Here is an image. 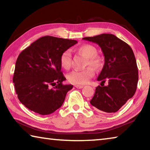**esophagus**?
<instances>
[{
  "label": "esophagus",
  "instance_id": "obj_1",
  "mask_svg": "<svg viewBox=\"0 0 150 150\" xmlns=\"http://www.w3.org/2000/svg\"><path fill=\"white\" fill-rule=\"evenodd\" d=\"M75 87L77 88H82L83 87V85H75Z\"/></svg>",
  "mask_w": 150,
  "mask_h": 150
}]
</instances>
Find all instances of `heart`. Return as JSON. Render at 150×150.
Listing matches in <instances>:
<instances>
[{"label":"heart","instance_id":"b5f03b06","mask_svg":"<svg viewBox=\"0 0 150 150\" xmlns=\"http://www.w3.org/2000/svg\"><path fill=\"white\" fill-rule=\"evenodd\" d=\"M79 54L86 57L85 66H91L95 69H100L104 65V58L97 54V49L93 45L86 44L77 48ZM72 62V55L69 50H65L60 56V64L65 69H70ZM91 67L82 70H74L67 75L69 82L76 85L87 83L94 76V71Z\"/></svg>","mask_w":150,"mask_h":150}]
</instances>
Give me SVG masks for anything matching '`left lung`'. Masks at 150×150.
<instances>
[{
  "label": "left lung",
  "instance_id": "1",
  "mask_svg": "<svg viewBox=\"0 0 150 150\" xmlns=\"http://www.w3.org/2000/svg\"><path fill=\"white\" fill-rule=\"evenodd\" d=\"M83 40L96 43L100 47L105 64L97 81L106 86L98 85L90 103L98 110L116 112L136 93L138 70L133 50L116 35L103 34Z\"/></svg>",
  "mask_w": 150,
  "mask_h": 150
}]
</instances>
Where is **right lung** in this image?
Masks as SVG:
<instances>
[{"mask_svg":"<svg viewBox=\"0 0 150 150\" xmlns=\"http://www.w3.org/2000/svg\"><path fill=\"white\" fill-rule=\"evenodd\" d=\"M77 43L74 40L46 35L20 53L13 83L22 105L42 115L52 114L62 106L73 85L62 84L66 79L61 71L60 56Z\"/></svg>","mask_w":150,"mask_h":150,"instance_id":"obj_1","label":"right lung"}]
</instances>
